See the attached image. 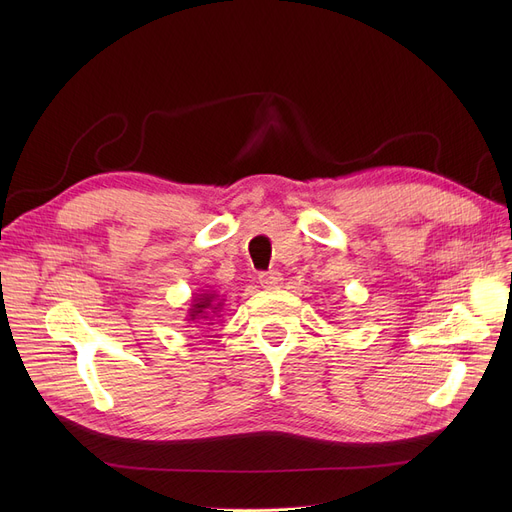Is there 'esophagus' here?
Masks as SVG:
<instances>
[{"label": "esophagus", "mask_w": 512, "mask_h": 512, "mask_svg": "<svg viewBox=\"0 0 512 512\" xmlns=\"http://www.w3.org/2000/svg\"><path fill=\"white\" fill-rule=\"evenodd\" d=\"M259 284L263 288H276L282 284V274L280 272H263V274H259Z\"/></svg>", "instance_id": "1"}]
</instances>
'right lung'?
<instances>
[{
	"label": "right lung",
	"instance_id": "1",
	"mask_svg": "<svg viewBox=\"0 0 512 512\" xmlns=\"http://www.w3.org/2000/svg\"><path fill=\"white\" fill-rule=\"evenodd\" d=\"M224 309V299H220V294L215 290H201L197 292L191 309H188L186 321L188 324H201V321H211L213 317H220L218 313Z\"/></svg>",
	"mask_w": 512,
	"mask_h": 512
}]
</instances>
